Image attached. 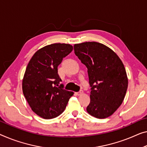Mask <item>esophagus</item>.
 <instances>
[{
	"label": "esophagus",
	"instance_id": "esophagus-1",
	"mask_svg": "<svg viewBox=\"0 0 147 147\" xmlns=\"http://www.w3.org/2000/svg\"><path fill=\"white\" fill-rule=\"evenodd\" d=\"M82 94H83V91L82 90L80 91L79 92H76V95H78V96H80V95H82Z\"/></svg>",
	"mask_w": 147,
	"mask_h": 147
}]
</instances>
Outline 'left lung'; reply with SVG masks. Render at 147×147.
I'll return each mask as SVG.
<instances>
[{
    "label": "left lung",
    "instance_id": "8db88e82",
    "mask_svg": "<svg viewBox=\"0 0 147 147\" xmlns=\"http://www.w3.org/2000/svg\"><path fill=\"white\" fill-rule=\"evenodd\" d=\"M74 51L87 67L92 87L87 112L98 119L109 117L121 105L127 90L123 63L112 49L95 41L74 44Z\"/></svg>",
    "mask_w": 147,
    "mask_h": 147
}]
</instances>
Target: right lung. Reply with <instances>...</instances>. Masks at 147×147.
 I'll return each instance as SVG.
<instances>
[{
  "label": "right lung",
  "instance_id": "1",
  "mask_svg": "<svg viewBox=\"0 0 147 147\" xmlns=\"http://www.w3.org/2000/svg\"><path fill=\"white\" fill-rule=\"evenodd\" d=\"M67 43H53L35 53L28 63L22 80V91L32 110L50 119L60 115L74 92L59 86L57 67L73 51Z\"/></svg>",
  "mask_w": 147,
  "mask_h": 147
}]
</instances>
